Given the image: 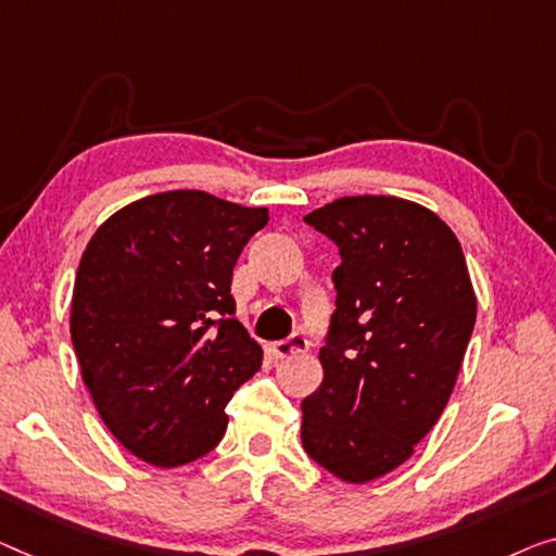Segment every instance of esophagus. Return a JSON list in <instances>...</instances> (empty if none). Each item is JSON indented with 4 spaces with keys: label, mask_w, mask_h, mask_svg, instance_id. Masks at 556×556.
I'll return each instance as SVG.
<instances>
[{
    "label": "esophagus",
    "mask_w": 556,
    "mask_h": 556,
    "mask_svg": "<svg viewBox=\"0 0 556 556\" xmlns=\"http://www.w3.org/2000/svg\"><path fill=\"white\" fill-rule=\"evenodd\" d=\"M271 350H275L279 359H287V357H294V354H304L306 350H309V339H306L302 331H296V334H292L289 339H281V342L271 344Z\"/></svg>",
    "instance_id": "1"
}]
</instances>
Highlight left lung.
Listing matches in <instances>:
<instances>
[{
    "instance_id": "obj_1",
    "label": "left lung",
    "mask_w": 556,
    "mask_h": 556,
    "mask_svg": "<svg viewBox=\"0 0 556 556\" xmlns=\"http://www.w3.org/2000/svg\"><path fill=\"white\" fill-rule=\"evenodd\" d=\"M304 222L337 244L325 379L302 402V444L350 484L400 467L457 382L477 296L454 231L400 197H342Z\"/></svg>"
}]
</instances>
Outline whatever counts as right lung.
<instances>
[{
  "label": "right lung",
  "instance_id": "add662e5",
  "mask_svg": "<svg viewBox=\"0 0 556 556\" xmlns=\"http://www.w3.org/2000/svg\"><path fill=\"white\" fill-rule=\"evenodd\" d=\"M269 222L264 206L174 189L112 214L81 254L72 344L122 446L169 469L204 457L231 394L262 367L235 319L231 271Z\"/></svg>",
  "mask_w": 556,
  "mask_h": 556
}]
</instances>
